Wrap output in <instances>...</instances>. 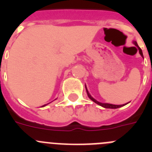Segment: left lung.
<instances>
[{"label":"left lung","mask_w":152,"mask_h":152,"mask_svg":"<svg viewBox=\"0 0 152 152\" xmlns=\"http://www.w3.org/2000/svg\"><path fill=\"white\" fill-rule=\"evenodd\" d=\"M134 44H135V45H136L137 47H139V45H138V44H137L136 42H134ZM139 53H140V55H141V56H143V54H142V49H141L140 48H139ZM86 90H87V88H86ZM87 93H88V96H89V98H90V99H91V100H93V101L94 102V103H97L98 105H100V106H101V107H104V108L116 109V108H119V107H123V106H124V105H113V104H110V103H100V102L96 101V100H95V99H94V98H93L92 96H91V95L89 94V93H88V90H87Z\"/></svg>","instance_id":"obj_1"}]
</instances>
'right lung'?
Wrapping results in <instances>:
<instances>
[{
	"label": "right lung",
	"mask_w": 152,
	"mask_h": 152,
	"mask_svg": "<svg viewBox=\"0 0 152 152\" xmlns=\"http://www.w3.org/2000/svg\"><path fill=\"white\" fill-rule=\"evenodd\" d=\"M44 106H45V105H44Z\"/></svg>",
	"instance_id": "add662e5"
}]
</instances>
